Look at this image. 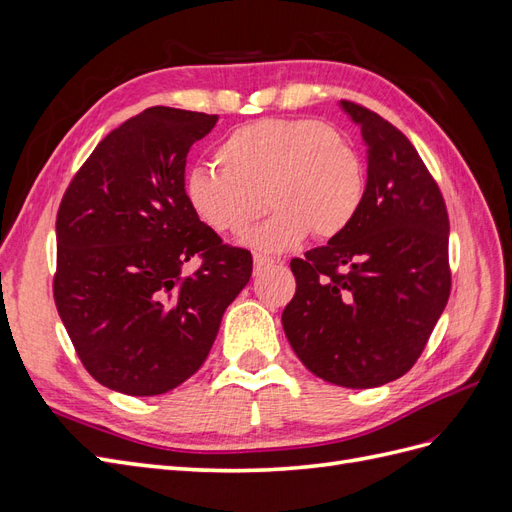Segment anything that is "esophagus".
Here are the masks:
<instances>
[{
	"label": "esophagus",
	"instance_id": "1",
	"mask_svg": "<svg viewBox=\"0 0 512 512\" xmlns=\"http://www.w3.org/2000/svg\"><path fill=\"white\" fill-rule=\"evenodd\" d=\"M273 265H275V260H273V258H269V256H262V254H256V256H254V275L262 273V271L269 269V267H273Z\"/></svg>",
	"mask_w": 512,
	"mask_h": 512
}]
</instances>
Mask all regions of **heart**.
<instances>
[{
	"instance_id": "heart-1",
	"label": "heart",
	"mask_w": 512,
	"mask_h": 512,
	"mask_svg": "<svg viewBox=\"0 0 512 512\" xmlns=\"http://www.w3.org/2000/svg\"><path fill=\"white\" fill-rule=\"evenodd\" d=\"M213 160L220 171L196 166L185 177V203L211 232L241 235L265 200L271 215L241 239L258 254L292 250L309 232L320 241L339 237L365 198L359 151L314 119L245 123L215 147Z\"/></svg>"
}]
</instances>
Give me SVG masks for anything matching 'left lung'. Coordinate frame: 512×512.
I'll list each match as a JSON object with an SVG mask.
<instances>
[{
	"label": "left lung",
	"mask_w": 512,
	"mask_h": 512,
	"mask_svg": "<svg viewBox=\"0 0 512 512\" xmlns=\"http://www.w3.org/2000/svg\"><path fill=\"white\" fill-rule=\"evenodd\" d=\"M339 108L367 147L365 198L342 235L290 262L297 292L282 324L314 376L374 389L406 374L444 312L451 228L408 138L359 104Z\"/></svg>",
	"instance_id": "obj_1"
}]
</instances>
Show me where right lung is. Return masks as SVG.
Segmentation results:
<instances>
[{
  "label": "right lung",
  "instance_id": "right-lung-1",
  "mask_svg": "<svg viewBox=\"0 0 512 512\" xmlns=\"http://www.w3.org/2000/svg\"><path fill=\"white\" fill-rule=\"evenodd\" d=\"M218 117L153 106L94 149L57 213L55 305L85 369L123 395L173 391L205 363L252 254L200 224L185 158ZM198 257L201 267H182Z\"/></svg>",
  "mask_w": 512,
  "mask_h": 512
}]
</instances>
